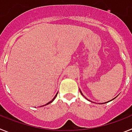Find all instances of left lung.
<instances>
[{"label":"left lung","mask_w":132,"mask_h":132,"mask_svg":"<svg viewBox=\"0 0 132 132\" xmlns=\"http://www.w3.org/2000/svg\"><path fill=\"white\" fill-rule=\"evenodd\" d=\"M80 93L82 94V93H81V92H80ZM82 96H83V94H82ZM112 100H113V99H112ZM105 103H106V102H104V104H105Z\"/></svg>","instance_id":"obj_1"}]
</instances>
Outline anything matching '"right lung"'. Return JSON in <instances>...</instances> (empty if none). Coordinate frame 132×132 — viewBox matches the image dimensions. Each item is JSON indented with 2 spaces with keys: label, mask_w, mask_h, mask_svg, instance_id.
<instances>
[{
  "label": "right lung",
  "mask_w": 132,
  "mask_h": 132,
  "mask_svg": "<svg viewBox=\"0 0 132 132\" xmlns=\"http://www.w3.org/2000/svg\"><path fill=\"white\" fill-rule=\"evenodd\" d=\"M57 94H56L55 96V97H54V98H53V99H52V101H50V102H48V103H47V104H50V103H51V102H53V101H54V99H55V98H56V96H57Z\"/></svg>",
  "instance_id": "1"
}]
</instances>
